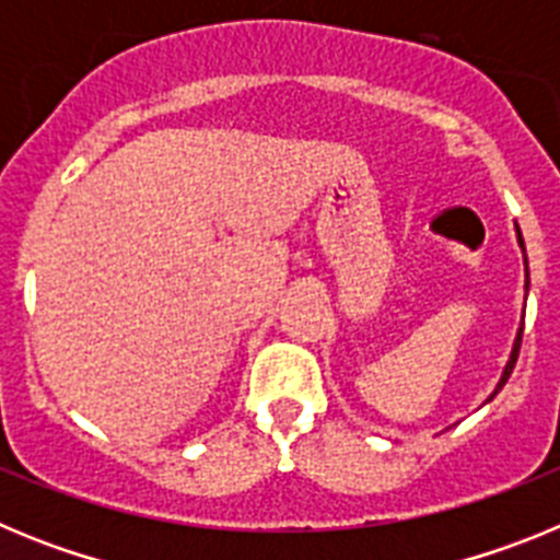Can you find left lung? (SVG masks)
I'll return each instance as SVG.
<instances>
[{"instance_id":"8db88e82","label":"left lung","mask_w":560,"mask_h":560,"mask_svg":"<svg viewBox=\"0 0 560 560\" xmlns=\"http://www.w3.org/2000/svg\"><path fill=\"white\" fill-rule=\"evenodd\" d=\"M518 244H522V235H518ZM522 249H524V244H522ZM522 330H524V325H522ZM522 330H518V336H516V345H513V353H511V361H508V368H504V373H502V381H499V387H497V389H502V387H504V381L511 378L513 368H516V359H518V348H522Z\"/></svg>"}]
</instances>
